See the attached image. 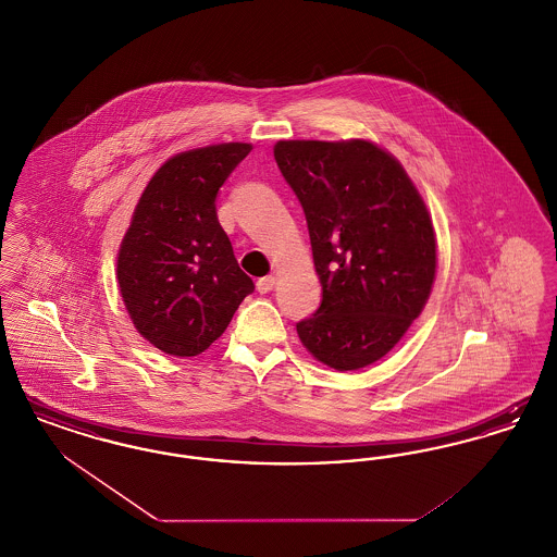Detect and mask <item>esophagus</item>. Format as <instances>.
Segmentation results:
<instances>
[{
  "mask_svg": "<svg viewBox=\"0 0 557 557\" xmlns=\"http://www.w3.org/2000/svg\"><path fill=\"white\" fill-rule=\"evenodd\" d=\"M273 286H275V275H265V277H261L257 282V290L261 292V294L273 290Z\"/></svg>",
  "mask_w": 557,
  "mask_h": 557,
  "instance_id": "1",
  "label": "esophagus"
}]
</instances>
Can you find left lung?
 <instances>
[{"label":"left lung","mask_w":557,"mask_h":557,"mask_svg":"<svg viewBox=\"0 0 557 557\" xmlns=\"http://www.w3.org/2000/svg\"><path fill=\"white\" fill-rule=\"evenodd\" d=\"M273 157L309 225L323 298L296 323L327 368L355 371L391 352L424 311L436 238L424 200L391 152L368 139H282Z\"/></svg>","instance_id":"left-lung-1"}]
</instances>
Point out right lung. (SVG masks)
I'll return each instance as SVG.
<instances>
[{
	"mask_svg": "<svg viewBox=\"0 0 557 557\" xmlns=\"http://www.w3.org/2000/svg\"><path fill=\"white\" fill-rule=\"evenodd\" d=\"M250 150L230 141L180 152L135 205L116 280L135 330L166 355L205 352L255 290L214 207L219 187Z\"/></svg>",
	"mask_w": 557,
	"mask_h": 557,
	"instance_id": "add662e5",
	"label": "right lung"
}]
</instances>
